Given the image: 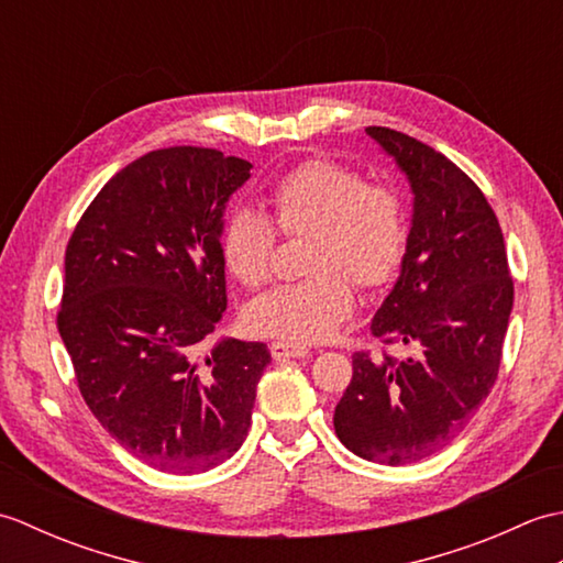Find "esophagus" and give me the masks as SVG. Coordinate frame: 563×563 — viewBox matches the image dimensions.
Segmentation results:
<instances>
[{"label":"esophagus","mask_w":563,"mask_h":563,"mask_svg":"<svg viewBox=\"0 0 563 563\" xmlns=\"http://www.w3.org/2000/svg\"><path fill=\"white\" fill-rule=\"evenodd\" d=\"M271 355H273V361H290V357L309 355V349L302 343H292V341H273Z\"/></svg>","instance_id":"esophagus-1"}]
</instances>
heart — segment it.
Segmentation results:
<instances>
[{"instance_id": "obj_1", "label": "heart", "mask_w": 563, "mask_h": 563, "mask_svg": "<svg viewBox=\"0 0 563 563\" xmlns=\"http://www.w3.org/2000/svg\"><path fill=\"white\" fill-rule=\"evenodd\" d=\"M273 220L283 234H309L305 280L256 297L246 324L261 336L292 343L324 341L351 314L355 292L397 275L409 224L397 190L331 159H309L271 186ZM268 214L239 206L224 214L220 256L227 273L256 288L271 275L278 232Z\"/></svg>"}]
</instances>
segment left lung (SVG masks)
<instances>
[{"instance_id": "obj_1", "label": "left lung", "mask_w": 563, "mask_h": 563, "mask_svg": "<svg viewBox=\"0 0 563 563\" xmlns=\"http://www.w3.org/2000/svg\"><path fill=\"white\" fill-rule=\"evenodd\" d=\"M369 140L397 164L413 196L399 278L377 309L373 333L413 355H353V379L333 411L353 454L411 464L462 433L492 391L512 280L504 232L484 194L445 154L389 128Z\"/></svg>"}]
</instances>
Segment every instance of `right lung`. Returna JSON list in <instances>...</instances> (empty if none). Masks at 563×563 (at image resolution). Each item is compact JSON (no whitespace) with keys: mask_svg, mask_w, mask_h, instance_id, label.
I'll use <instances>...</instances> for the list:
<instances>
[{"mask_svg":"<svg viewBox=\"0 0 563 563\" xmlns=\"http://www.w3.org/2000/svg\"><path fill=\"white\" fill-rule=\"evenodd\" d=\"M251 164L169 147L128 164L81 214L57 329L79 391L137 460L200 474L242 448L266 343L198 345L227 309L220 230Z\"/></svg>","mask_w":563,"mask_h":563,"instance_id":"1","label":"right lung"}]
</instances>
